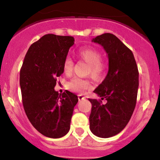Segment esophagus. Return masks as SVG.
I'll return each instance as SVG.
<instances>
[{"mask_svg":"<svg viewBox=\"0 0 160 160\" xmlns=\"http://www.w3.org/2000/svg\"><path fill=\"white\" fill-rule=\"evenodd\" d=\"M78 98L79 101H80V100H82V99H85V98H86V97H85L84 95H82V94H78Z\"/></svg>","mask_w":160,"mask_h":160,"instance_id":"34e87169","label":"esophagus"}]
</instances>
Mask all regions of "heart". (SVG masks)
Wrapping results in <instances>:
<instances>
[{
    "instance_id": "heart-1",
    "label": "heart",
    "mask_w": 160,
    "mask_h": 160,
    "mask_svg": "<svg viewBox=\"0 0 160 160\" xmlns=\"http://www.w3.org/2000/svg\"><path fill=\"white\" fill-rule=\"evenodd\" d=\"M78 56L89 64L88 73L94 78H101L106 71V65L102 62V54L97 49L93 47H85L78 49ZM73 62L70 58L64 59L62 63V71L66 75H70L73 72ZM90 87V82L81 78H74L67 84V88L73 92L83 94Z\"/></svg>"
}]
</instances>
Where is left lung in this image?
I'll return each instance as SVG.
<instances>
[{"instance_id": "left-lung-1", "label": "left lung", "mask_w": 160, "mask_h": 160, "mask_svg": "<svg viewBox=\"0 0 160 160\" xmlns=\"http://www.w3.org/2000/svg\"><path fill=\"white\" fill-rule=\"evenodd\" d=\"M108 55V73L94 92L107 100L91 99L90 129L96 136L110 138L122 131L131 119L138 88V70L134 54L130 49L111 33L93 38Z\"/></svg>"}]
</instances>
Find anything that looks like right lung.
Masks as SVG:
<instances>
[{"label": "right lung", "instance_id": "obj_1", "mask_svg": "<svg viewBox=\"0 0 160 160\" xmlns=\"http://www.w3.org/2000/svg\"><path fill=\"white\" fill-rule=\"evenodd\" d=\"M74 44L70 36L46 34L28 49L20 71V87L25 114L42 135L58 138L69 132L78 98L66 90L55 91L62 63Z\"/></svg>", "mask_w": 160, "mask_h": 160}]
</instances>
